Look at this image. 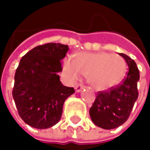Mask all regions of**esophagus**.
Returning <instances> with one entry per match:
<instances>
[{
	"label": "esophagus",
	"mask_w": 150,
	"mask_h": 150,
	"mask_svg": "<svg viewBox=\"0 0 150 150\" xmlns=\"http://www.w3.org/2000/svg\"><path fill=\"white\" fill-rule=\"evenodd\" d=\"M82 88H83V86H82L81 84H78V85L75 86V91H76L77 93H79L80 91H81Z\"/></svg>",
	"instance_id": "obj_1"
}]
</instances>
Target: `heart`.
<instances>
[{"label":"heart","instance_id":"obj_1","mask_svg":"<svg viewBox=\"0 0 150 150\" xmlns=\"http://www.w3.org/2000/svg\"><path fill=\"white\" fill-rule=\"evenodd\" d=\"M126 71V61L108 52L78 53L75 59L67 57L63 61V74L69 81H75L81 75H85L96 90H107L117 86Z\"/></svg>","mask_w":150,"mask_h":150}]
</instances>
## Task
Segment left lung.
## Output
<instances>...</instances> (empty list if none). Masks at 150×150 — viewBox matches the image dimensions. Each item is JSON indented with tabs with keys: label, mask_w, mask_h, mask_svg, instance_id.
Returning a JSON list of instances; mask_svg holds the SVG:
<instances>
[{
	"label": "left lung",
	"mask_w": 150,
	"mask_h": 150,
	"mask_svg": "<svg viewBox=\"0 0 150 150\" xmlns=\"http://www.w3.org/2000/svg\"><path fill=\"white\" fill-rule=\"evenodd\" d=\"M129 66V73L122 84L108 91L99 92L89 109L92 122L104 129H113L123 124L129 118L138 98L137 81L139 70L134 60L125 54H119Z\"/></svg>",
	"instance_id": "8db88e82"
}]
</instances>
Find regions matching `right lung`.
<instances>
[{
  "instance_id": "right-lung-1",
  "label": "right lung",
  "mask_w": 150,
  "mask_h": 150,
  "mask_svg": "<svg viewBox=\"0 0 150 150\" xmlns=\"http://www.w3.org/2000/svg\"><path fill=\"white\" fill-rule=\"evenodd\" d=\"M69 46L47 43L28 52L15 75L13 97L18 114L29 126L45 129L61 119L65 100L74 88L62 85L59 72Z\"/></svg>"
}]
</instances>
